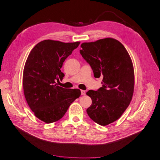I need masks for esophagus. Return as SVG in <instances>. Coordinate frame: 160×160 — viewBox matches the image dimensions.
<instances>
[{"instance_id":"34e87169","label":"esophagus","mask_w":160,"mask_h":160,"mask_svg":"<svg viewBox=\"0 0 160 160\" xmlns=\"http://www.w3.org/2000/svg\"><path fill=\"white\" fill-rule=\"evenodd\" d=\"M81 95H86V91H84V90H81Z\"/></svg>"}]
</instances>
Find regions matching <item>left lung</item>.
<instances>
[{
  "mask_svg": "<svg viewBox=\"0 0 160 160\" xmlns=\"http://www.w3.org/2000/svg\"><path fill=\"white\" fill-rule=\"evenodd\" d=\"M80 53L102 86L86 93L92 104L86 112L93 121L107 126L120 118L133 94L134 71L129 55L118 40L111 38L81 44Z\"/></svg>",
  "mask_w": 160,
  "mask_h": 160,
  "instance_id": "8db88e82",
  "label": "left lung"
}]
</instances>
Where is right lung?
I'll return each instance as SVG.
<instances>
[{
	"label": "right lung",
	"instance_id": "right-lung-1",
	"mask_svg": "<svg viewBox=\"0 0 160 160\" xmlns=\"http://www.w3.org/2000/svg\"><path fill=\"white\" fill-rule=\"evenodd\" d=\"M79 44V42L43 40L32 48L27 59L23 76L24 95L34 115L45 123L60 120L81 94L78 89H65L56 84L65 76L61 71L63 62Z\"/></svg>",
	"mask_w": 160,
	"mask_h": 160
}]
</instances>
